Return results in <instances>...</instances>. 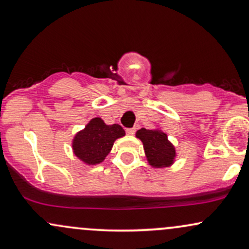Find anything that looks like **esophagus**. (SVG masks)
Segmentation results:
<instances>
[{
    "mask_svg": "<svg viewBox=\"0 0 249 249\" xmlns=\"http://www.w3.org/2000/svg\"><path fill=\"white\" fill-rule=\"evenodd\" d=\"M134 132H136V128H126V134L128 136H132Z\"/></svg>",
    "mask_w": 249,
    "mask_h": 249,
    "instance_id": "1",
    "label": "esophagus"
}]
</instances>
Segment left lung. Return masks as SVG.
I'll return each instance as SVG.
<instances>
[{"label":"left lung","instance_id":"8db88e82","mask_svg":"<svg viewBox=\"0 0 249 249\" xmlns=\"http://www.w3.org/2000/svg\"><path fill=\"white\" fill-rule=\"evenodd\" d=\"M144 145L148 164L153 167H167L173 164L176 148L167 139V134L160 130L141 128L136 133Z\"/></svg>","mask_w":249,"mask_h":249}]
</instances>
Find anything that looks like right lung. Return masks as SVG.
<instances>
[{
	"instance_id": "1",
	"label": "right lung",
	"mask_w": 249,
	"mask_h": 249,
	"mask_svg": "<svg viewBox=\"0 0 249 249\" xmlns=\"http://www.w3.org/2000/svg\"><path fill=\"white\" fill-rule=\"evenodd\" d=\"M123 136H125V131L121 125H107L97 117L75 136L72 141L73 153L85 164H99L110 153L116 139Z\"/></svg>"
}]
</instances>
